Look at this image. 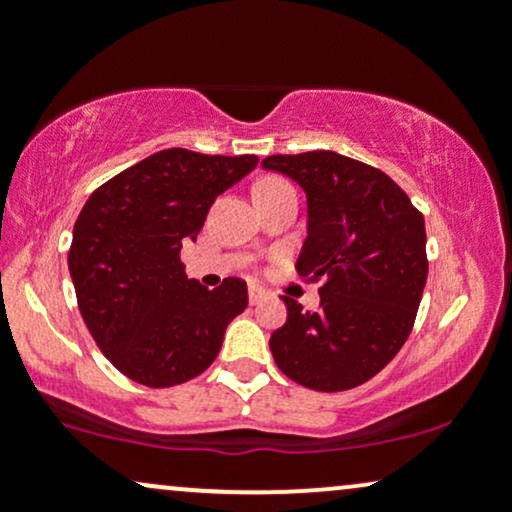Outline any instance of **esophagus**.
<instances>
[{
	"label": "esophagus",
	"mask_w": 512,
	"mask_h": 512,
	"mask_svg": "<svg viewBox=\"0 0 512 512\" xmlns=\"http://www.w3.org/2000/svg\"><path fill=\"white\" fill-rule=\"evenodd\" d=\"M264 298H267V291L264 289H260V286H248V301H250V305H257V303H262Z\"/></svg>",
	"instance_id": "obj_1"
}]
</instances>
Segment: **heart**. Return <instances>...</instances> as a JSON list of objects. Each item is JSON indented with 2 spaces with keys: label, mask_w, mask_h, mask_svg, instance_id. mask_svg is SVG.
Listing matches in <instances>:
<instances>
[{
  "label": "heart",
  "mask_w": 512,
  "mask_h": 512,
  "mask_svg": "<svg viewBox=\"0 0 512 512\" xmlns=\"http://www.w3.org/2000/svg\"><path fill=\"white\" fill-rule=\"evenodd\" d=\"M286 187H291L289 182L276 178V175H264L255 182V195H262V192H276V190H286Z\"/></svg>",
  "instance_id": "heart-1"
}]
</instances>
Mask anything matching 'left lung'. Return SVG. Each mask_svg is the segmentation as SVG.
Wrapping results in <instances>:
<instances>
[{
    "label": "left lung",
    "mask_w": 512,
    "mask_h": 512,
    "mask_svg": "<svg viewBox=\"0 0 512 512\" xmlns=\"http://www.w3.org/2000/svg\"><path fill=\"white\" fill-rule=\"evenodd\" d=\"M262 168L289 175L308 197V238L296 269L325 281L317 313L291 296L269 339L293 383L342 392L378 375L407 342L424 296V214L383 170L334 154L267 156Z\"/></svg>",
    "instance_id": "left-lung-1"
}]
</instances>
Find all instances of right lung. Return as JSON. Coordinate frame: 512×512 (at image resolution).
Returning a JSON list of instances; mask_svg holds the SVG:
<instances>
[{"instance_id": "1", "label": "right lung", "mask_w": 512, "mask_h": 512, "mask_svg": "<svg viewBox=\"0 0 512 512\" xmlns=\"http://www.w3.org/2000/svg\"><path fill=\"white\" fill-rule=\"evenodd\" d=\"M257 161L163 149L103 182L81 209L69 248L76 303L98 349L134 383L197 378L219 356L228 322L248 308L243 279L209 291L187 279L180 250Z\"/></svg>"}]
</instances>
